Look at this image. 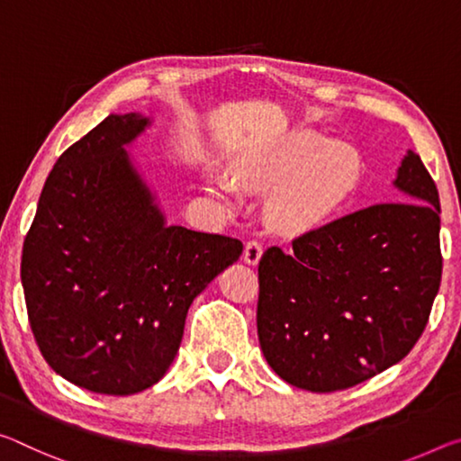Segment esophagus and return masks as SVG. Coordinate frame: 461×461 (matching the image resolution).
Instances as JSON below:
<instances>
[{
  "instance_id": "1",
  "label": "esophagus",
  "mask_w": 461,
  "mask_h": 461,
  "mask_svg": "<svg viewBox=\"0 0 461 461\" xmlns=\"http://www.w3.org/2000/svg\"><path fill=\"white\" fill-rule=\"evenodd\" d=\"M262 258V244L257 242V240H252V242H248L244 248V262L248 265H258Z\"/></svg>"
}]
</instances>
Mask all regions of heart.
Instances as JSON below:
<instances>
[{"label":"heart","instance_id":"obj_1","mask_svg":"<svg viewBox=\"0 0 461 461\" xmlns=\"http://www.w3.org/2000/svg\"><path fill=\"white\" fill-rule=\"evenodd\" d=\"M238 176L268 194V217L285 233L318 230L345 211L359 193L363 162L359 151L313 131L285 135L262 151L244 158ZM211 188L228 194V185L211 176Z\"/></svg>","mask_w":461,"mask_h":461}]
</instances>
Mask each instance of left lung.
<instances>
[{
  "label": "left lung",
  "mask_w": 461,
  "mask_h": 461,
  "mask_svg": "<svg viewBox=\"0 0 461 461\" xmlns=\"http://www.w3.org/2000/svg\"><path fill=\"white\" fill-rule=\"evenodd\" d=\"M393 186L400 201L355 211L268 248L258 265V340L285 382L336 392L411 353L441 283L439 193L408 149Z\"/></svg>",
  "instance_id": "8db88e82"
}]
</instances>
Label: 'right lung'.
Wrapping results in <instances>:
<instances>
[{
    "label": "right lung",
    "instance_id": "right-lung-1",
    "mask_svg": "<svg viewBox=\"0 0 461 461\" xmlns=\"http://www.w3.org/2000/svg\"><path fill=\"white\" fill-rule=\"evenodd\" d=\"M151 125L108 114L57 159L22 248L34 339L55 374L96 393L151 388L193 299L233 265L236 238L167 225L125 149Z\"/></svg>",
    "mask_w": 461,
    "mask_h": 461
}]
</instances>
